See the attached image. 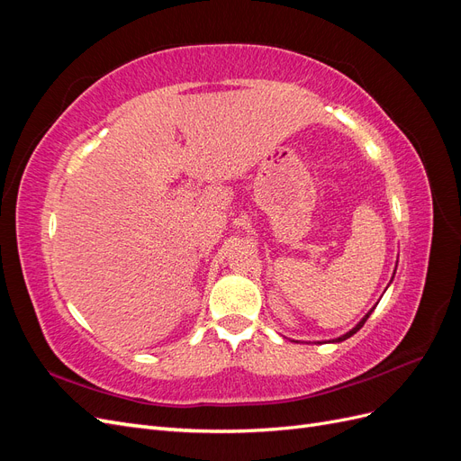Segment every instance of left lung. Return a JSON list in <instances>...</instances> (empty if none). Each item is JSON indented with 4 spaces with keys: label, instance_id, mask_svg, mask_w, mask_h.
<instances>
[{
    "label": "left lung",
    "instance_id": "1",
    "mask_svg": "<svg viewBox=\"0 0 461 461\" xmlns=\"http://www.w3.org/2000/svg\"><path fill=\"white\" fill-rule=\"evenodd\" d=\"M373 310H375V308H373ZM373 310H371V312H373ZM371 312H369V313H366V317H364V319H361V321H359V323H357V325H356V327H354L352 330H348L346 334H342V337H339V339H334L332 342H342V340H346V339H350V337H352V334H356V332H357V330H359L361 327H364V323H366V321L369 319Z\"/></svg>",
    "mask_w": 461,
    "mask_h": 461
}]
</instances>
